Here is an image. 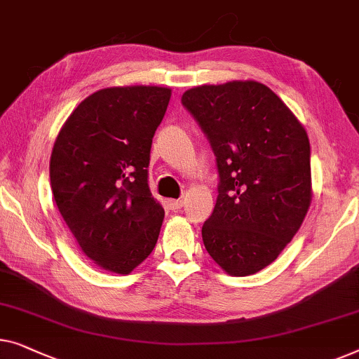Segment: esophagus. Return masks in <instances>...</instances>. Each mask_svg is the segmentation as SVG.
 I'll return each mask as SVG.
<instances>
[{
	"label": "esophagus",
	"instance_id": "obj_1",
	"mask_svg": "<svg viewBox=\"0 0 359 359\" xmlns=\"http://www.w3.org/2000/svg\"><path fill=\"white\" fill-rule=\"evenodd\" d=\"M184 205L183 199H168V207L171 210H178Z\"/></svg>",
	"mask_w": 359,
	"mask_h": 359
}]
</instances>
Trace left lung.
<instances>
[{"label":"left lung","mask_w":359,"mask_h":359,"mask_svg":"<svg viewBox=\"0 0 359 359\" xmlns=\"http://www.w3.org/2000/svg\"><path fill=\"white\" fill-rule=\"evenodd\" d=\"M181 102L210 141L220 175L204 246L226 273H256L280 256L309 210L308 133L257 81L192 87Z\"/></svg>","instance_id":"obj_1"}]
</instances>
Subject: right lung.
Wrapping results in <instances>:
<instances>
[{
  "instance_id": "right-lung-1",
  "label": "right lung",
  "mask_w": 359,
  "mask_h": 359,
  "mask_svg": "<svg viewBox=\"0 0 359 359\" xmlns=\"http://www.w3.org/2000/svg\"><path fill=\"white\" fill-rule=\"evenodd\" d=\"M171 89L107 87L82 100L50 158L56 205L81 251L98 267L131 273L152 252L165 210L147 184L152 137Z\"/></svg>"
}]
</instances>
